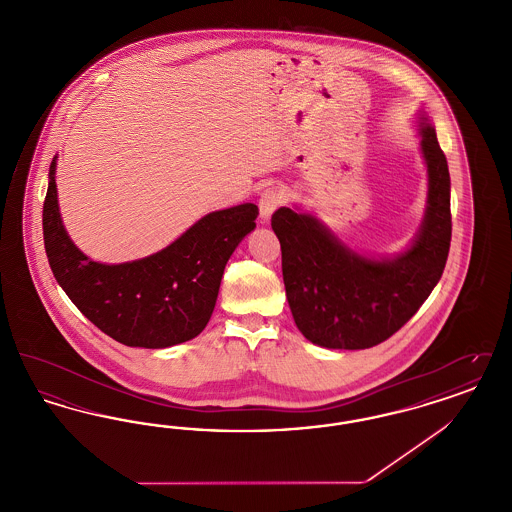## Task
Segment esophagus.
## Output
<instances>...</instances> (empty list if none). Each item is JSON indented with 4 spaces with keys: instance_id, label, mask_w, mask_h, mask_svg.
<instances>
[{
    "instance_id": "1",
    "label": "esophagus",
    "mask_w": 512,
    "mask_h": 512,
    "mask_svg": "<svg viewBox=\"0 0 512 512\" xmlns=\"http://www.w3.org/2000/svg\"><path fill=\"white\" fill-rule=\"evenodd\" d=\"M284 203V195L280 194V190L276 188H267L263 190V194L259 197V211H261V219H270V215Z\"/></svg>"
}]
</instances>
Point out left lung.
Returning a JSON list of instances; mask_svg holds the SVG:
<instances>
[{
    "mask_svg": "<svg viewBox=\"0 0 512 512\" xmlns=\"http://www.w3.org/2000/svg\"><path fill=\"white\" fill-rule=\"evenodd\" d=\"M428 209L413 247L393 261L349 251L311 215L278 209L270 224L282 247V276L301 334L328 349H368L407 324L436 288L451 245L447 159L422 124Z\"/></svg>",
    "mask_w": 512,
    "mask_h": 512,
    "instance_id": "8db88e82",
    "label": "left lung"
}]
</instances>
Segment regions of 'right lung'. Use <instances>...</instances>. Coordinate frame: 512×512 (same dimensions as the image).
<instances>
[{"label": "right lung", "instance_id": "right-lung-1", "mask_svg": "<svg viewBox=\"0 0 512 512\" xmlns=\"http://www.w3.org/2000/svg\"><path fill=\"white\" fill-rule=\"evenodd\" d=\"M257 215L253 203L217 211L147 259L101 265L74 247L61 224L53 159L42 224L51 272L78 311L119 343L159 349L203 332L224 267Z\"/></svg>", "mask_w": 512, "mask_h": 512}]
</instances>
